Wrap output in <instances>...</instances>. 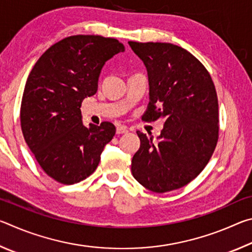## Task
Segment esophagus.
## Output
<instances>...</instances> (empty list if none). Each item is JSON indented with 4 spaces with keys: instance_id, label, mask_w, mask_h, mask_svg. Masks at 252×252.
I'll list each match as a JSON object with an SVG mask.
<instances>
[{
    "instance_id": "1",
    "label": "esophagus",
    "mask_w": 252,
    "mask_h": 252,
    "mask_svg": "<svg viewBox=\"0 0 252 252\" xmlns=\"http://www.w3.org/2000/svg\"><path fill=\"white\" fill-rule=\"evenodd\" d=\"M127 129L125 126H119L117 127V134H123V133H126Z\"/></svg>"
}]
</instances>
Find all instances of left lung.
I'll return each mask as SVG.
<instances>
[{"label": "left lung", "mask_w": 252, "mask_h": 252, "mask_svg": "<svg viewBox=\"0 0 252 252\" xmlns=\"http://www.w3.org/2000/svg\"><path fill=\"white\" fill-rule=\"evenodd\" d=\"M147 66L150 101L142 120L164 119L159 141L138 131L132 159L136 181L157 193L177 190L199 176L219 139V105L211 75L194 55L171 43L130 41Z\"/></svg>", "instance_id": "8db88e82"}]
</instances>
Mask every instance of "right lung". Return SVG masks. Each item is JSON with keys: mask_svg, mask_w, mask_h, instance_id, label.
Listing matches in <instances>:
<instances>
[{"mask_svg": "<svg viewBox=\"0 0 252 252\" xmlns=\"http://www.w3.org/2000/svg\"><path fill=\"white\" fill-rule=\"evenodd\" d=\"M125 46L100 35H72L45 51L34 64L21 102V127L30 150L49 177L74 185L95 171L111 122L82 125L81 104L94 95L102 66Z\"/></svg>", "mask_w": 252, "mask_h": 252, "instance_id": "add662e5", "label": "right lung"}]
</instances>
